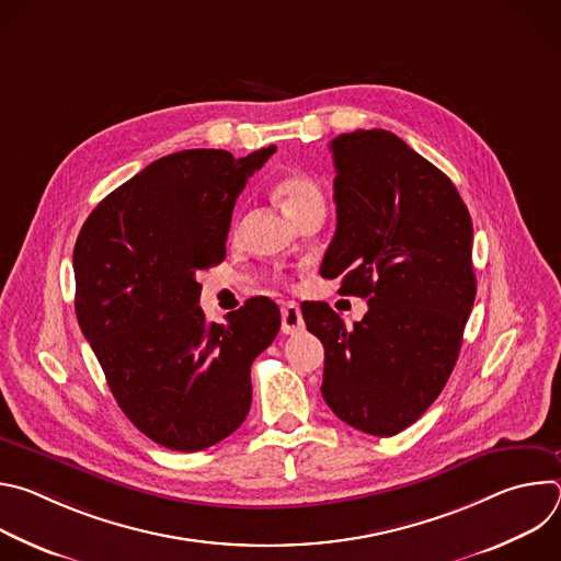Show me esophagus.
Listing matches in <instances>:
<instances>
[{"label":"esophagus","instance_id":"obj_1","mask_svg":"<svg viewBox=\"0 0 561 561\" xmlns=\"http://www.w3.org/2000/svg\"><path fill=\"white\" fill-rule=\"evenodd\" d=\"M282 331L286 335L304 331V317H301V310L295 301H286L282 306Z\"/></svg>","mask_w":561,"mask_h":561}]
</instances>
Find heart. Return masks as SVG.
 Wrapping results in <instances>:
<instances>
[{"mask_svg":"<svg viewBox=\"0 0 561 561\" xmlns=\"http://www.w3.org/2000/svg\"><path fill=\"white\" fill-rule=\"evenodd\" d=\"M275 193L286 208V213L293 217L310 206L324 204V195L319 191L317 182L304 173H288L275 184Z\"/></svg>","mask_w":561,"mask_h":561,"instance_id":"b5f03b06","label":"heart"}]
</instances>
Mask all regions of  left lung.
<instances>
[{
	"label": "left lung",
	"instance_id": "left-lung-1",
	"mask_svg": "<svg viewBox=\"0 0 561 561\" xmlns=\"http://www.w3.org/2000/svg\"><path fill=\"white\" fill-rule=\"evenodd\" d=\"M331 150L337 230L319 273L368 312L353 327L324 301L301 312L327 351L331 411L390 437L426 413L457 362L477 293L472 221L455 184L397 135L344 133Z\"/></svg>",
	"mask_w": 561,
	"mask_h": 561
}]
</instances>
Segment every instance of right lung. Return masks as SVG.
I'll list each match as a JSON object with an SVG mask.
<instances>
[{"label": "right lung", "instance_id": "right-lung-1", "mask_svg": "<svg viewBox=\"0 0 561 561\" xmlns=\"http://www.w3.org/2000/svg\"><path fill=\"white\" fill-rule=\"evenodd\" d=\"M273 152L167 154L104 197L79 230V329L124 415L164 448H208L249 415L251 366L279 331V308L253 297L226 324L208 322L197 273L224 260L234 199Z\"/></svg>", "mask_w": 561, "mask_h": 561}]
</instances>
